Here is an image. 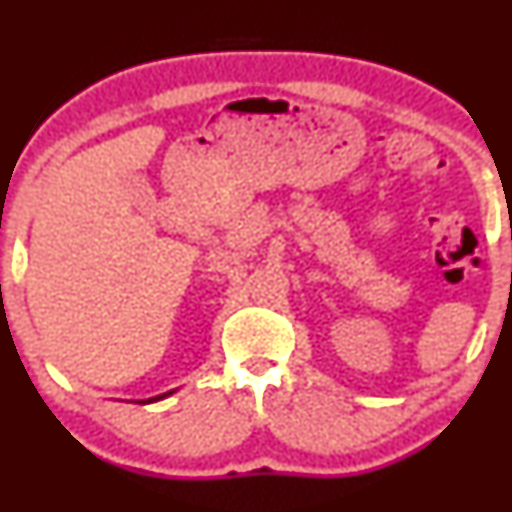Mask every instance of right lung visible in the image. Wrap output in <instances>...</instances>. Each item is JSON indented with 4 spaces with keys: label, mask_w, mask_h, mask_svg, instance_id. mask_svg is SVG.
Here are the masks:
<instances>
[{
    "label": "right lung",
    "mask_w": 512,
    "mask_h": 512,
    "mask_svg": "<svg viewBox=\"0 0 512 512\" xmlns=\"http://www.w3.org/2000/svg\"><path fill=\"white\" fill-rule=\"evenodd\" d=\"M173 391H169V393H164V395H158V397H151V400H146V402H142V404H149V402H158V400H162V397H167V395H171Z\"/></svg>",
    "instance_id": "obj_1"
}]
</instances>
